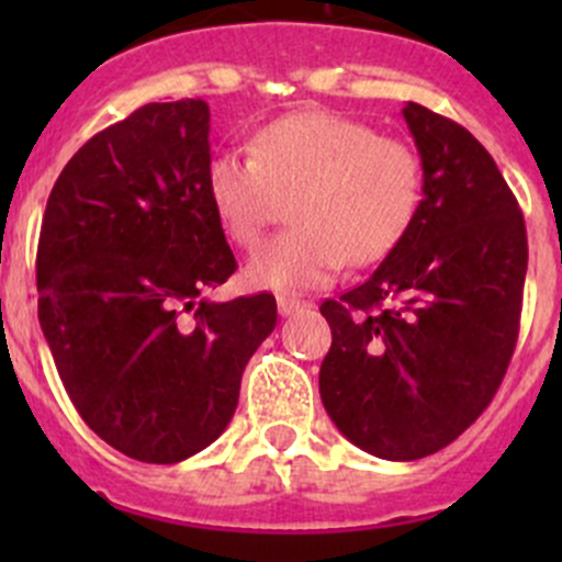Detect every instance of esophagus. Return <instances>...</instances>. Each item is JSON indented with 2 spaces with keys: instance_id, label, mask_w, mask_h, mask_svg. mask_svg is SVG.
<instances>
[{
  "instance_id": "esophagus-1",
  "label": "esophagus",
  "mask_w": 562,
  "mask_h": 562,
  "mask_svg": "<svg viewBox=\"0 0 562 562\" xmlns=\"http://www.w3.org/2000/svg\"><path fill=\"white\" fill-rule=\"evenodd\" d=\"M304 307H310V304L304 302V299H299V296H277V310H280V315H293V313H299V310H304Z\"/></svg>"
}]
</instances>
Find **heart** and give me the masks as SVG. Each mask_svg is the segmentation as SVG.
<instances>
[{
  "label": "heart",
  "instance_id": "1",
  "mask_svg": "<svg viewBox=\"0 0 562 562\" xmlns=\"http://www.w3.org/2000/svg\"><path fill=\"white\" fill-rule=\"evenodd\" d=\"M212 206L231 239L255 247L266 228L293 225L249 258V285L302 291L342 263L367 266L400 245L422 201V160L400 138L326 111H302L263 130L255 151H220L206 168Z\"/></svg>",
  "mask_w": 562,
  "mask_h": 562
}]
</instances>
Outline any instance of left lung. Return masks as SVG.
Returning a JSON list of instances; mask_svg holds the SVG:
<instances>
[{"label": "left lung", "mask_w": 562, "mask_h": 562, "mask_svg": "<svg viewBox=\"0 0 562 562\" xmlns=\"http://www.w3.org/2000/svg\"><path fill=\"white\" fill-rule=\"evenodd\" d=\"M424 168L411 228L375 274L321 313V400L367 454L446 449L501 389L519 337L527 231L490 151L451 119L402 108Z\"/></svg>", "instance_id": "1"}]
</instances>
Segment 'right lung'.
I'll use <instances>...</instances> for the list:
<instances>
[{
    "mask_svg": "<svg viewBox=\"0 0 562 562\" xmlns=\"http://www.w3.org/2000/svg\"><path fill=\"white\" fill-rule=\"evenodd\" d=\"M209 162V105L149 103L92 135L45 203V342L89 429L138 462L173 464L214 443L277 326L271 293L203 296L236 271Z\"/></svg>",
    "mask_w": 562,
    "mask_h": 562,
    "instance_id": "add662e5",
    "label": "right lung"
}]
</instances>
